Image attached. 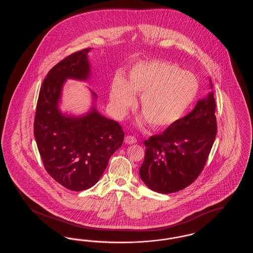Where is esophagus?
Here are the masks:
<instances>
[{
	"label": "esophagus",
	"mask_w": 253,
	"mask_h": 253,
	"mask_svg": "<svg viewBox=\"0 0 253 253\" xmlns=\"http://www.w3.org/2000/svg\"><path fill=\"white\" fill-rule=\"evenodd\" d=\"M124 140H125V143H127V144H134V143H136V138L133 137L132 135H127Z\"/></svg>",
	"instance_id": "obj_1"
}]
</instances>
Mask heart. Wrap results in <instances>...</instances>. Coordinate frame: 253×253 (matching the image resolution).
Segmentation results:
<instances>
[{"label": "heart", "instance_id": "obj_1", "mask_svg": "<svg viewBox=\"0 0 253 253\" xmlns=\"http://www.w3.org/2000/svg\"><path fill=\"white\" fill-rule=\"evenodd\" d=\"M199 82L193 73L183 71L178 65L164 60L136 63L125 81L116 77L110 89L114 111L126 115L139 95L141 121L151 122L156 129H165L180 120L195 100Z\"/></svg>", "mask_w": 253, "mask_h": 253}]
</instances>
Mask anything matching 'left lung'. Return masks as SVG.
<instances>
[{
  "label": "left lung",
  "instance_id": "obj_1",
  "mask_svg": "<svg viewBox=\"0 0 253 253\" xmlns=\"http://www.w3.org/2000/svg\"><path fill=\"white\" fill-rule=\"evenodd\" d=\"M210 87L212 84L210 80ZM213 92L197 101L193 111L163 133L145 140L144 161L139 176L159 193L183 190L204 168L217 132Z\"/></svg>",
  "mask_w": 253,
  "mask_h": 253
}]
</instances>
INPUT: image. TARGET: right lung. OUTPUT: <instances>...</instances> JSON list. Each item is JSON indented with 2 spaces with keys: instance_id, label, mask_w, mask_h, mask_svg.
Masks as SVG:
<instances>
[{
  "instance_id": "obj_1",
  "label": "right lung",
  "mask_w": 253,
  "mask_h": 253,
  "mask_svg": "<svg viewBox=\"0 0 253 253\" xmlns=\"http://www.w3.org/2000/svg\"><path fill=\"white\" fill-rule=\"evenodd\" d=\"M91 50L74 53L49 71L40 90L34 121L37 146L46 171L61 186L75 192L87 190L99 180L110 157L124 139L121 125L97 111V96L92 90V106L84 115L60 110L65 82L90 79Z\"/></svg>"
}]
</instances>
